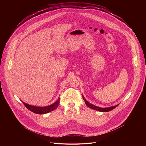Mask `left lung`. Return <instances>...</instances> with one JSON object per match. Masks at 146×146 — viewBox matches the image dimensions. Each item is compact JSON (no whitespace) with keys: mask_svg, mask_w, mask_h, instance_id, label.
Instances as JSON below:
<instances>
[{"mask_svg":"<svg viewBox=\"0 0 146 146\" xmlns=\"http://www.w3.org/2000/svg\"><path fill=\"white\" fill-rule=\"evenodd\" d=\"M82 98L85 101V103L86 104V105L89 107L90 108L92 109H94V110H97V111H101V112H108V111H110L112 110H113L114 109H115L116 107H117L118 106V105H115V106H111V107H109V108H99V107H98V106H96L94 105H92V104L89 103L86 99L84 97V96L82 95Z\"/></svg>","mask_w":146,"mask_h":146,"instance_id":"1","label":"left lung"}]
</instances>
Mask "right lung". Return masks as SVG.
<instances>
[{
  "mask_svg": "<svg viewBox=\"0 0 146 146\" xmlns=\"http://www.w3.org/2000/svg\"><path fill=\"white\" fill-rule=\"evenodd\" d=\"M59 101H60V98H59L58 99V100L55 103L52 104V105L47 106H45V107L34 106L28 105V104L24 102L23 101H22V102L25 105V106L30 111H31L35 113L38 114H44L48 113L56 109V108L59 105Z\"/></svg>",
  "mask_w": 146,
  "mask_h": 146,
  "instance_id": "right-lung-1",
  "label": "right lung"
}]
</instances>
